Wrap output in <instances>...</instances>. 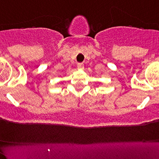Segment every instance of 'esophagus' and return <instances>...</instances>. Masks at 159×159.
<instances>
[{
	"mask_svg": "<svg viewBox=\"0 0 159 159\" xmlns=\"http://www.w3.org/2000/svg\"><path fill=\"white\" fill-rule=\"evenodd\" d=\"M84 66L83 63H78L77 64V69H84Z\"/></svg>",
	"mask_w": 159,
	"mask_h": 159,
	"instance_id": "1",
	"label": "esophagus"
}]
</instances>
